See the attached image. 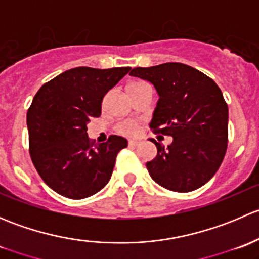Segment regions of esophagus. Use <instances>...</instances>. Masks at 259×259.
I'll list each match as a JSON object with an SVG mask.
<instances>
[{
  "mask_svg": "<svg viewBox=\"0 0 259 259\" xmlns=\"http://www.w3.org/2000/svg\"><path fill=\"white\" fill-rule=\"evenodd\" d=\"M127 144H129V146H138L140 144V142H138V140H129Z\"/></svg>",
  "mask_w": 259,
  "mask_h": 259,
  "instance_id": "1",
  "label": "esophagus"
}]
</instances>
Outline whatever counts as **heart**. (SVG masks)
Returning a JSON list of instances; mask_svg holds the SVG:
<instances>
[{
    "label": "heart",
    "mask_w": 259,
    "mask_h": 259,
    "mask_svg": "<svg viewBox=\"0 0 259 259\" xmlns=\"http://www.w3.org/2000/svg\"><path fill=\"white\" fill-rule=\"evenodd\" d=\"M138 85H142V82L132 83V85L129 86V89ZM115 130H116L119 134L124 135V137H135V135H138V133H139L140 126L137 121H134V120H124V121H120L119 124H116Z\"/></svg>",
    "instance_id": "1"
}]
</instances>
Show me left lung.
<instances>
[{
	"instance_id": "obj_1",
	"label": "left lung",
	"mask_w": 259,
	"mask_h": 259,
	"mask_svg": "<svg viewBox=\"0 0 259 259\" xmlns=\"http://www.w3.org/2000/svg\"><path fill=\"white\" fill-rule=\"evenodd\" d=\"M132 76L154 85L159 95L150 127L173 137L146 163L154 182L173 192L198 189L217 173L228 143V105L221 89L199 70L180 62L135 67Z\"/></svg>"
}]
</instances>
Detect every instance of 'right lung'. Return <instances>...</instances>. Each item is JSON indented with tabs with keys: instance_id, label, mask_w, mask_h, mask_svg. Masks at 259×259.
Segmentation results:
<instances>
[{
	"instance_id": "right-lung-1",
	"label": "right lung",
	"mask_w": 259,
	"mask_h": 259,
	"mask_svg": "<svg viewBox=\"0 0 259 259\" xmlns=\"http://www.w3.org/2000/svg\"><path fill=\"white\" fill-rule=\"evenodd\" d=\"M130 67H75L44 83L27 111L28 145L44 182L70 199H83L103 189L115 159L127 140L110 135L96 144L88 122L101 114V103Z\"/></svg>"
}]
</instances>
